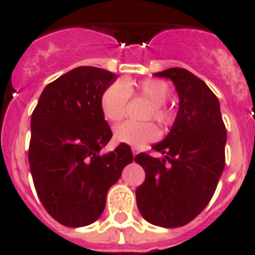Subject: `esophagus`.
Returning a JSON list of instances; mask_svg holds the SVG:
<instances>
[{"label":"esophagus","instance_id":"esophagus-1","mask_svg":"<svg viewBox=\"0 0 255 255\" xmlns=\"http://www.w3.org/2000/svg\"><path fill=\"white\" fill-rule=\"evenodd\" d=\"M138 152H140V150L137 149V147H132V154H133V156H136Z\"/></svg>","mask_w":255,"mask_h":255}]
</instances>
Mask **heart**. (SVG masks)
Segmentation results:
<instances>
[{"label": "heart", "mask_w": 255, "mask_h": 255, "mask_svg": "<svg viewBox=\"0 0 255 255\" xmlns=\"http://www.w3.org/2000/svg\"><path fill=\"white\" fill-rule=\"evenodd\" d=\"M133 92H138L151 103L150 109L143 115L145 121L154 119L161 127H167L173 122V112L165 105L170 95V88L165 82L159 79H143L137 83L117 81L108 86L100 97L104 117L114 123L122 121L125 118L130 94ZM156 137L158 129L150 122H125L114 128V140L133 147H142L146 143L152 142Z\"/></svg>", "instance_id": "obj_1"}]
</instances>
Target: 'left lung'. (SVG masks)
Instances as JSON below:
<instances>
[{
	"label": "left lung",
	"instance_id": "obj_1",
	"mask_svg": "<svg viewBox=\"0 0 255 255\" xmlns=\"http://www.w3.org/2000/svg\"><path fill=\"white\" fill-rule=\"evenodd\" d=\"M154 75L173 82L180 103L169 133L152 145L163 156L134 158L145 170L136 201L147 222L176 229L191 222L213 196L225 168L227 132L220 101L205 82L182 68Z\"/></svg>",
	"mask_w": 255,
	"mask_h": 255
}]
</instances>
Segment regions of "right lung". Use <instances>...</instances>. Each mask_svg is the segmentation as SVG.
<instances>
[{
	"label": "right lung",
	"instance_id": "add662e5",
	"mask_svg": "<svg viewBox=\"0 0 255 255\" xmlns=\"http://www.w3.org/2000/svg\"><path fill=\"white\" fill-rule=\"evenodd\" d=\"M117 74L78 66L47 85L30 121L29 165L35 191L54 220L83 227L100 218L106 195L132 163L130 147L101 149L113 137L100 97Z\"/></svg>",
	"mask_w": 255,
	"mask_h": 255
}]
</instances>
